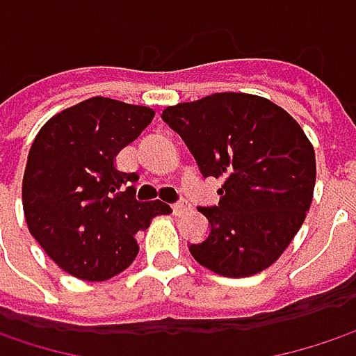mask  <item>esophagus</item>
I'll list each match as a JSON object with an SVG mask.
<instances>
[{
	"instance_id": "1",
	"label": "esophagus",
	"mask_w": 356,
	"mask_h": 356,
	"mask_svg": "<svg viewBox=\"0 0 356 356\" xmlns=\"http://www.w3.org/2000/svg\"><path fill=\"white\" fill-rule=\"evenodd\" d=\"M171 208H173V212H175V214H183V212H187V210H189V204H187V200H181V202H175Z\"/></svg>"
}]
</instances>
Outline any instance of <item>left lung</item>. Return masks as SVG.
Segmentation results:
<instances>
[{"label": "left lung", "mask_w": 356, "mask_h": 356, "mask_svg": "<svg viewBox=\"0 0 356 356\" xmlns=\"http://www.w3.org/2000/svg\"><path fill=\"white\" fill-rule=\"evenodd\" d=\"M204 177L222 179L218 206L189 251L204 268L243 278L272 266L301 229L316 187V152L301 125L272 101L216 92L163 111Z\"/></svg>", "instance_id": "obj_1"}]
</instances>
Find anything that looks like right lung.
<instances>
[{"mask_svg":"<svg viewBox=\"0 0 356 356\" xmlns=\"http://www.w3.org/2000/svg\"><path fill=\"white\" fill-rule=\"evenodd\" d=\"M154 111L95 97L51 117L29 152L22 206L44 253L80 280H108L138 255L134 235L169 214L165 202H138L136 173L115 156L152 121Z\"/></svg>","mask_w":356,"mask_h":356,"instance_id":"1","label":"right lung"}]
</instances>
